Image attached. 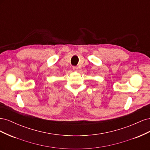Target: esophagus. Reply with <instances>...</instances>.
Wrapping results in <instances>:
<instances>
[{"mask_svg": "<svg viewBox=\"0 0 150 150\" xmlns=\"http://www.w3.org/2000/svg\"><path fill=\"white\" fill-rule=\"evenodd\" d=\"M72 69H73L74 71H77L78 69V67H76V66H73V67H72Z\"/></svg>", "mask_w": 150, "mask_h": 150, "instance_id": "esophagus-1", "label": "esophagus"}]
</instances>
